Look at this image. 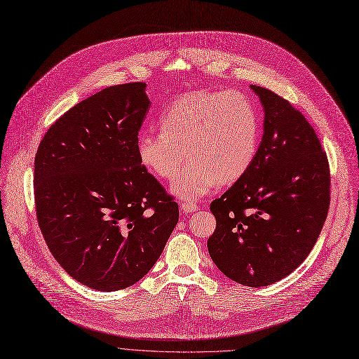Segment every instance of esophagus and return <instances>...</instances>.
<instances>
[{"label": "esophagus", "mask_w": 359, "mask_h": 359, "mask_svg": "<svg viewBox=\"0 0 359 359\" xmlns=\"http://www.w3.org/2000/svg\"><path fill=\"white\" fill-rule=\"evenodd\" d=\"M180 210L184 214H191V212L198 211V205L194 203V202H182L180 203Z\"/></svg>", "instance_id": "34e87169"}]
</instances>
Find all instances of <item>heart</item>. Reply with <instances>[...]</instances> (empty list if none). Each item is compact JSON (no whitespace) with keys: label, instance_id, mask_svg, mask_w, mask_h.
Wrapping results in <instances>:
<instances>
[{"label":"heart","instance_id":"heart-1","mask_svg":"<svg viewBox=\"0 0 359 359\" xmlns=\"http://www.w3.org/2000/svg\"><path fill=\"white\" fill-rule=\"evenodd\" d=\"M160 129L137 138V157L148 173L172 179L180 199L196 201L215 187L238 180L250 168L259 145L253 104L237 91H195L177 99L160 119Z\"/></svg>","mask_w":359,"mask_h":359}]
</instances>
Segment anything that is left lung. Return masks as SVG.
Masks as SVG:
<instances>
[{"mask_svg": "<svg viewBox=\"0 0 359 359\" xmlns=\"http://www.w3.org/2000/svg\"><path fill=\"white\" fill-rule=\"evenodd\" d=\"M263 107V137L250 168L211 203L217 268L257 288L297 269L323 229L330 203L326 153L311 125L273 91L250 86Z\"/></svg>", "mask_w": 359, "mask_h": 359, "instance_id": "1", "label": "left lung"}]
</instances>
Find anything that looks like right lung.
I'll return each instance as SVG.
<instances>
[{
	"label": "right lung",
	"instance_id": "obj_1",
	"mask_svg": "<svg viewBox=\"0 0 359 359\" xmlns=\"http://www.w3.org/2000/svg\"><path fill=\"white\" fill-rule=\"evenodd\" d=\"M147 84L107 87L75 104L46 132L34 157L36 215L62 269L111 292L156 265L179 206L137 157L149 109Z\"/></svg>",
	"mask_w": 359,
	"mask_h": 359
}]
</instances>
